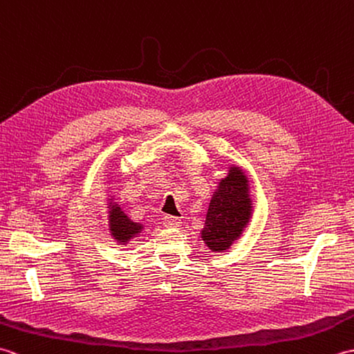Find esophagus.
Returning <instances> with one entry per match:
<instances>
[{"instance_id":"obj_1","label":"esophagus","mask_w":354,"mask_h":354,"mask_svg":"<svg viewBox=\"0 0 354 354\" xmlns=\"http://www.w3.org/2000/svg\"><path fill=\"white\" fill-rule=\"evenodd\" d=\"M162 223H164V227H167V228H179L181 227V219H179V217H175V216H165L164 219H162Z\"/></svg>"}]
</instances>
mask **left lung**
Returning a JSON list of instances; mask_svg holds the SVG:
<instances>
[{
    "mask_svg": "<svg viewBox=\"0 0 354 354\" xmlns=\"http://www.w3.org/2000/svg\"><path fill=\"white\" fill-rule=\"evenodd\" d=\"M252 214L250 178L240 165L231 164L212 194L201 237L213 252L228 251L242 237Z\"/></svg>",
    "mask_w": 354,
    "mask_h": 354,
    "instance_id": "1",
    "label": "left lung"
}]
</instances>
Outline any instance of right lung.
I'll use <instances>...</instances> for the list:
<instances>
[{
  "label": "right lung",
  "instance_id": "right-lung-1",
  "mask_svg": "<svg viewBox=\"0 0 354 354\" xmlns=\"http://www.w3.org/2000/svg\"><path fill=\"white\" fill-rule=\"evenodd\" d=\"M108 225L109 234L117 245H127L145 230V225L129 219V216L117 204L114 196L108 198Z\"/></svg>",
  "mask_w": 354,
  "mask_h": 354
}]
</instances>
